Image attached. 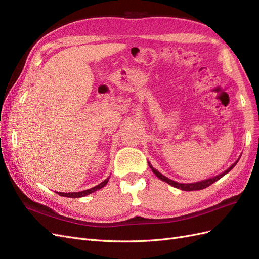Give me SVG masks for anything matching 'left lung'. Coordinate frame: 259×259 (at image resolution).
Here are the masks:
<instances>
[{
  "instance_id": "left-lung-1",
  "label": "left lung",
  "mask_w": 259,
  "mask_h": 259,
  "mask_svg": "<svg viewBox=\"0 0 259 259\" xmlns=\"http://www.w3.org/2000/svg\"><path fill=\"white\" fill-rule=\"evenodd\" d=\"M238 161H239V159H238L236 162H234L228 169L225 170L224 173L219 174V175H217V176H215V177H211V178H208V179H205V180H202V182L192 183V184H180V183H176V182H174V180H171V179L165 177L164 175H162V174L160 173V171H158L155 168H153L151 164L149 163V162H148V164H149V166H150L151 170L155 174V176L158 177V178H160L161 180H163V182H165V183H167L168 185L173 186V187H175V188H178V189H180V190L193 191V190H202V189H204V188H206V187L210 186L211 184H214L215 182H217L218 179H221V178H222L223 176H225L227 173H229V171H230L234 166H236V164L238 163Z\"/></svg>"
}]
</instances>
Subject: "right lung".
I'll return each mask as SVG.
<instances>
[{
    "instance_id": "1",
    "label": "right lung",
    "mask_w": 259,
    "mask_h": 259,
    "mask_svg": "<svg viewBox=\"0 0 259 259\" xmlns=\"http://www.w3.org/2000/svg\"><path fill=\"white\" fill-rule=\"evenodd\" d=\"M108 180H109V177H108L107 179H105L103 183H100L99 185L91 188V189L84 190V191H80V192H68V193H65V192H57V193H58L59 195H62V197H67V198H82V197H85V195L91 194V193H93V192H95V191L101 189V188H103L104 186L107 185Z\"/></svg>"
}]
</instances>
